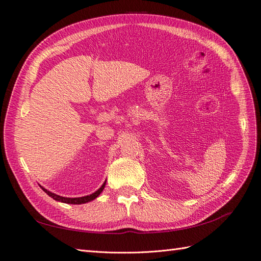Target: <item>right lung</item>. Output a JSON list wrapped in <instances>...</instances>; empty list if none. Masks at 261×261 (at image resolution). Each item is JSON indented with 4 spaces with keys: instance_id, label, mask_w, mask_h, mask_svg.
Returning <instances> with one entry per match:
<instances>
[{
    "instance_id": "obj_1",
    "label": "right lung",
    "mask_w": 261,
    "mask_h": 261,
    "mask_svg": "<svg viewBox=\"0 0 261 261\" xmlns=\"http://www.w3.org/2000/svg\"><path fill=\"white\" fill-rule=\"evenodd\" d=\"M106 184H107V179L105 180V183L102 184V186L98 189V191H96L94 193L90 194V195H87V196H84V197H76V198H68V197H62L60 195H57L54 193H51L50 191H48V189H45L44 187L40 186L43 192H45L46 194H48L51 198H53L54 200L57 201H60V202H64V203H70V204H82V203H86V202H89V201H92L93 199H96L97 197L103 192V189L106 187Z\"/></svg>"
}]
</instances>
